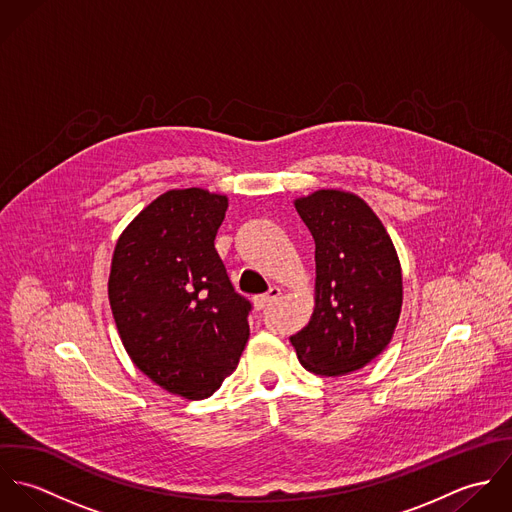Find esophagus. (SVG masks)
Returning a JSON list of instances; mask_svg holds the SVG:
<instances>
[{
	"mask_svg": "<svg viewBox=\"0 0 512 512\" xmlns=\"http://www.w3.org/2000/svg\"><path fill=\"white\" fill-rule=\"evenodd\" d=\"M282 295V290L280 288H270L268 292L264 293V295H258V297H254V305L258 307V309H264V307H268V305H272L278 297Z\"/></svg>",
	"mask_w": 512,
	"mask_h": 512,
	"instance_id": "obj_1",
	"label": "esophagus"
}]
</instances>
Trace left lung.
<instances>
[{
    "instance_id": "left-lung-1",
    "label": "left lung",
    "mask_w": 512,
    "mask_h": 512,
    "mask_svg": "<svg viewBox=\"0 0 512 512\" xmlns=\"http://www.w3.org/2000/svg\"><path fill=\"white\" fill-rule=\"evenodd\" d=\"M295 209L315 240V309L290 337L299 363L323 376L359 370L390 343L402 272L380 219L353 193L321 189Z\"/></svg>"
}]
</instances>
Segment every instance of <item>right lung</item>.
Here are the masks:
<instances>
[{"label": "right lung", "mask_w": 512, "mask_h": 512, "mask_svg": "<svg viewBox=\"0 0 512 512\" xmlns=\"http://www.w3.org/2000/svg\"><path fill=\"white\" fill-rule=\"evenodd\" d=\"M228 199L167 191L122 232L108 297L122 343L146 376L189 400L213 396L246 347L252 303L215 248Z\"/></svg>", "instance_id": "right-lung-1"}]
</instances>
